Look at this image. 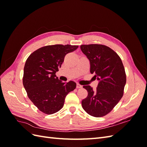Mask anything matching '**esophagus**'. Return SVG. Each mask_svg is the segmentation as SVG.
I'll return each mask as SVG.
<instances>
[{"mask_svg": "<svg viewBox=\"0 0 147 147\" xmlns=\"http://www.w3.org/2000/svg\"><path fill=\"white\" fill-rule=\"evenodd\" d=\"M82 88V86L81 85V84H80L79 83H77V88Z\"/></svg>", "mask_w": 147, "mask_h": 147, "instance_id": "34e87169", "label": "esophagus"}]
</instances>
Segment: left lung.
I'll return each mask as SVG.
<instances>
[{"label": "left lung", "mask_w": 147, "mask_h": 147, "mask_svg": "<svg viewBox=\"0 0 147 147\" xmlns=\"http://www.w3.org/2000/svg\"><path fill=\"white\" fill-rule=\"evenodd\" d=\"M81 50L90 62V72L99 81L96 90L83 86L88 96L82 101L89 115L102 117L113 110L124 94L126 75L122 61L109 47L100 44L82 45Z\"/></svg>", "instance_id": "1"}]
</instances>
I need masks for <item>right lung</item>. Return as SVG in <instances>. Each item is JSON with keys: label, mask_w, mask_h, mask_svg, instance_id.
Wrapping results in <instances>:
<instances>
[{"label": "right lung", "mask_w": 147, "mask_h": 147, "mask_svg": "<svg viewBox=\"0 0 147 147\" xmlns=\"http://www.w3.org/2000/svg\"><path fill=\"white\" fill-rule=\"evenodd\" d=\"M78 46L54 45L43 47L31 53L26 61L23 83L28 96L42 112L51 115L64 106L65 96L76 88V83L60 81L56 73L67 53Z\"/></svg>", "instance_id": "right-lung-1"}]
</instances>
